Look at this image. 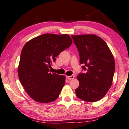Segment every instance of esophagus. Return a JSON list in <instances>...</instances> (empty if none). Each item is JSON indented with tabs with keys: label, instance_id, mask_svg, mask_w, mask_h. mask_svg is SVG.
<instances>
[{
	"label": "esophagus",
	"instance_id": "esophagus-1",
	"mask_svg": "<svg viewBox=\"0 0 129 129\" xmlns=\"http://www.w3.org/2000/svg\"><path fill=\"white\" fill-rule=\"evenodd\" d=\"M67 78L68 80H72L75 78V76H67Z\"/></svg>",
	"mask_w": 129,
	"mask_h": 129
}]
</instances>
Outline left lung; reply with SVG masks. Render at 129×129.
Segmentation results:
<instances>
[{
    "label": "left lung",
    "instance_id": "left-lung-1",
    "mask_svg": "<svg viewBox=\"0 0 129 129\" xmlns=\"http://www.w3.org/2000/svg\"><path fill=\"white\" fill-rule=\"evenodd\" d=\"M80 55V62L85 73L77 78L79 86L76 89L79 99L95 102L102 99L111 87L115 72V61L106 42L95 34L72 36Z\"/></svg>",
    "mask_w": 129,
    "mask_h": 129
}]
</instances>
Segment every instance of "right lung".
I'll list each match as a JSON object with an SVG mask.
<instances>
[{
  "instance_id": "right-lung-1",
  "label": "right lung",
  "mask_w": 129,
  "mask_h": 129,
  "mask_svg": "<svg viewBox=\"0 0 129 129\" xmlns=\"http://www.w3.org/2000/svg\"><path fill=\"white\" fill-rule=\"evenodd\" d=\"M72 44L68 34H44L24 45L18 73L22 86L34 101L47 103L58 98L65 76L50 72V68L58 55Z\"/></svg>"
}]
</instances>
